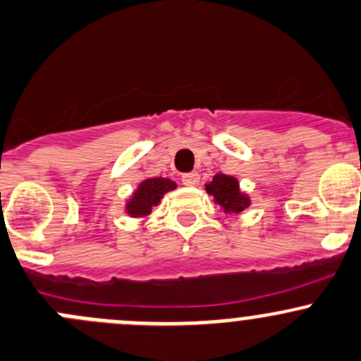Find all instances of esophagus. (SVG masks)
Wrapping results in <instances>:
<instances>
[{
    "label": "esophagus",
    "instance_id": "obj_1",
    "mask_svg": "<svg viewBox=\"0 0 361 361\" xmlns=\"http://www.w3.org/2000/svg\"><path fill=\"white\" fill-rule=\"evenodd\" d=\"M200 182V176L196 172H189L182 176V184L184 185H196Z\"/></svg>",
    "mask_w": 361,
    "mask_h": 361
}]
</instances>
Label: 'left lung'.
<instances>
[{
	"instance_id": "obj_1",
	"label": "left lung",
	"mask_w": 361,
	"mask_h": 361,
	"mask_svg": "<svg viewBox=\"0 0 361 361\" xmlns=\"http://www.w3.org/2000/svg\"><path fill=\"white\" fill-rule=\"evenodd\" d=\"M207 192L212 195L228 214H238L249 205V198L240 192L237 179L224 173H217L212 182L207 184Z\"/></svg>"
}]
</instances>
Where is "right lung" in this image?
I'll return each mask as SVG.
<instances>
[{"label":"right lung","mask_w":361,"mask_h":361,"mask_svg":"<svg viewBox=\"0 0 361 361\" xmlns=\"http://www.w3.org/2000/svg\"><path fill=\"white\" fill-rule=\"evenodd\" d=\"M176 189V182L170 179H163V177H156V179H147L138 185L135 191L133 198L128 202L126 209L131 216H145L152 210V207L158 205L163 195Z\"/></svg>","instance_id":"add662e5"}]
</instances>
